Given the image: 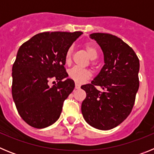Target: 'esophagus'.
Listing matches in <instances>:
<instances>
[{"instance_id": "esophagus-1", "label": "esophagus", "mask_w": 154, "mask_h": 154, "mask_svg": "<svg viewBox=\"0 0 154 154\" xmlns=\"http://www.w3.org/2000/svg\"><path fill=\"white\" fill-rule=\"evenodd\" d=\"M80 86H81V85H80L79 84L75 83V88L76 89H80Z\"/></svg>"}]
</instances>
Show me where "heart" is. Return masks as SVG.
Returning a JSON list of instances; mask_svg holds the SVG:
<instances>
[{
  "label": "heart",
  "mask_w": 154,
  "mask_h": 154,
  "mask_svg": "<svg viewBox=\"0 0 154 154\" xmlns=\"http://www.w3.org/2000/svg\"><path fill=\"white\" fill-rule=\"evenodd\" d=\"M84 48H85V51L88 53L89 56L92 59H95L98 57L99 55V50H98L97 46L93 43H90V42H87L84 44ZM73 48L71 46L66 51L65 55V60L66 63H69L71 62V58H72V55ZM91 73L89 70L87 69H82V68L75 67L72 68L69 71V76L72 79L74 80L75 82H78V83H82L84 81L90 77Z\"/></svg>",
  "instance_id": "1"
}]
</instances>
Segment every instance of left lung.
Returning <instances> with one entry per match:
<instances>
[{
    "mask_svg": "<svg viewBox=\"0 0 154 154\" xmlns=\"http://www.w3.org/2000/svg\"><path fill=\"white\" fill-rule=\"evenodd\" d=\"M89 36L101 47L105 65L90 84L81 86L86 92L82 113L92 127L109 130L123 123L133 109L140 85V61L133 48L115 35Z\"/></svg>",
    "mask_w": 154,
    "mask_h": 154,
    "instance_id": "1",
    "label": "left lung"
}]
</instances>
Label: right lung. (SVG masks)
<instances>
[{
  "label": "right lung",
  "mask_w": 154,
  "mask_h": 154,
  "mask_svg": "<svg viewBox=\"0 0 154 154\" xmlns=\"http://www.w3.org/2000/svg\"><path fill=\"white\" fill-rule=\"evenodd\" d=\"M82 31L42 32L19 48L12 67V96L19 115L28 125L42 129L55 123L75 88L67 79L65 55ZM58 82L52 87L49 81Z\"/></svg>",
  "instance_id": "right-lung-1"
}]
</instances>
